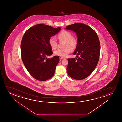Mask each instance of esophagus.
<instances>
[{"label":"esophagus","instance_id":"obj_1","mask_svg":"<svg viewBox=\"0 0 122 122\" xmlns=\"http://www.w3.org/2000/svg\"><path fill=\"white\" fill-rule=\"evenodd\" d=\"M64 59V57H60V60H62V59Z\"/></svg>","mask_w":122,"mask_h":122}]
</instances>
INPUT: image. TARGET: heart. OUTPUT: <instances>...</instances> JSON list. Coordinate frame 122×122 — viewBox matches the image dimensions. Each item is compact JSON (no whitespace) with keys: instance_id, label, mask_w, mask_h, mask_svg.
Instances as JSON below:
<instances>
[{"instance_id":"obj_1","label":"heart","mask_w":122,"mask_h":122,"mask_svg":"<svg viewBox=\"0 0 122 122\" xmlns=\"http://www.w3.org/2000/svg\"><path fill=\"white\" fill-rule=\"evenodd\" d=\"M60 40H65L63 48H58L55 50L54 53L55 55L61 57H65L70 53L71 50H75L77 47V42L76 39L72 37V34L67 31L64 30L58 35ZM49 43L53 49H56L57 46V42L54 36L50 37L49 40Z\"/></svg>"}]
</instances>
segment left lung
<instances>
[{
    "mask_svg": "<svg viewBox=\"0 0 122 122\" xmlns=\"http://www.w3.org/2000/svg\"><path fill=\"white\" fill-rule=\"evenodd\" d=\"M75 32L77 44L74 55H80L77 58L67 59V72L70 77L75 80H83L93 71L98 62L100 43L96 32L85 24H72L65 28Z\"/></svg>",
    "mask_w": 122,
    "mask_h": 122,
    "instance_id": "left-lung-1",
    "label": "left lung"
}]
</instances>
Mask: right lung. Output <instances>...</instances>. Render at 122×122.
<instances>
[{
  "label": "right lung",
  "instance_id": "1",
  "mask_svg": "<svg viewBox=\"0 0 122 122\" xmlns=\"http://www.w3.org/2000/svg\"><path fill=\"white\" fill-rule=\"evenodd\" d=\"M60 29L40 24L28 29L24 35L21 44L22 60L29 73L37 80H47L55 74L60 58L57 56L47 58L53 53L49 40Z\"/></svg>",
  "mask_w": 122,
  "mask_h": 122
}]
</instances>
